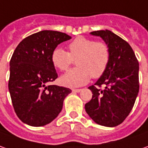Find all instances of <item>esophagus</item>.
<instances>
[{
  "label": "esophagus",
  "mask_w": 148,
  "mask_h": 148,
  "mask_svg": "<svg viewBox=\"0 0 148 148\" xmlns=\"http://www.w3.org/2000/svg\"><path fill=\"white\" fill-rule=\"evenodd\" d=\"M72 92H81V89H79V88H78V89H72Z\"/></svg>",
  "instance_id": "1"
}]
</instances>
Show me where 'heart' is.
Returning a JSON list of instances; mask_svg holds the SVG:
<instances>
[{
	"label": "heart",
	"instance_id": "obj_1",
	"mask_svg": "<svg viewBox=\"0 0 148 148\" xmlns=\"http://www.w3.org/2000/svg\"><path fill=\"white\" fill-rule=\"evenodd\" d=\"M69 52L61 47H56L51 53L53 65L61 71L69 69L77 60V68L70 69L61 77V83L70 88L88 84L91 77L99 79L108 68L110 60L109 46L103 42L78 37L69 44Z\"/></svg>",
	"mask_w": 148,
	"mask_h": 148
}]
</instances>
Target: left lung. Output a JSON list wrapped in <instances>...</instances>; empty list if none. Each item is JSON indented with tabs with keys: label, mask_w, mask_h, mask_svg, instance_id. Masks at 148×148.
Masks as SVG:
<instances>
[{
	"label": "left lung",
	"mask_w": 148,
	"mask_h": 148,
	"mask_svg": "<svg viewBox=\"0 0 148 148\" xmlns=\"http://www.w3.org/2000/svg\"><path fill=\"white\" fill-rule=\"evenodd\" d=\"M91 34L101 37L109 46L110 60L105 74L88 88L92 97L85 104V110L97 124L115 127L134 107L139 90L138 61L130 44L111 31L99 30Z\"/></svg>",
	"instance_id": "8db88e82"
}]
</instances>
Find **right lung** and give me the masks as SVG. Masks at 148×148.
Instances as JSON below:
<instances>
[{
	"instance_id": "1",
	"label": "right lung",
	"mask_w": 148,
	"mask_h": 148,
	"mask_svg": "<svg viewBox=\"0 0 148 148\" xmlns=\"http://www.w3.org/2000/svg\"><path fill=\"white\" fill-rule=\"evenodd\" d=\"M66 33L43 30L22 40L10 61L9 91L16 115L30 126H43L55 120L71 90L47 85L58 74L51 53L59 44L69 40Z\"/></svg>"
}]
</instances>
